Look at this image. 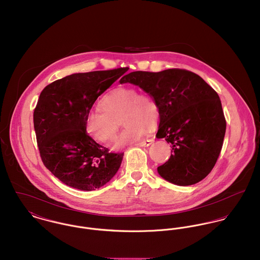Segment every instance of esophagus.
<instances>
[{"label": "esophagus", "instance_id": "esophagus-1", "mask_svg": "<svg viewBox=\"0 0 260 260\" xmlns=\"http://www.w3.org/2000/svg\"><path fill=\"white\" fill-rule=\"evenodd\" d=\"M152 140H146V141H142V142H138L136 143V145H139V146H148L149 144H152Z\"/></svg>", "mask_w": 260, "mask_h": 260}]
</instances>
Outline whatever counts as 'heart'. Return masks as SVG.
Returning a JSON list of instances; mask_svg holds the SVG:
<instances>
[{
    "label": "heart",
    "mask_w": 260,
    "mask_h": 260,
    "mask_svg": "<svg viewBox=\"0 0 260 260\" xmlns=\"http://www.w3.org/2000/svg\"><path fill=\"white\" fill-rule=\"evenodd\" d=\"M100 110L87 113L85 127L87 134L102 144L115 141L122 118L124 129L115 147L120 148L144 137L147 126L156 123L159 112L155 101L135 87H118L106 93L100 101Z\"/></svg>",
    "instance_id": "obj_1"
}]
</instances>
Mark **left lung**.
<instances>
[{
    "mask_svg": "<svg viewBox=\"0 0 260 260\" xmlns=\"http://www.w3.org/2000/svg\"><path fill=\"white\" fill-rule=\"evenodd\" d=\"M124 83L144 89L158 107L156 138L173 149L157 168L159 175L183 186L202 180L217 161L226 129L217 92L199 75L182 69L133 72L121 78Z\"/></svg>",
    "mask_w": 260,
    "mask_h": 260,
    "instance_id": "obj_1",
    "label": "left lung"
}]
</instances>
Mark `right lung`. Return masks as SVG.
<instances>
[{
  "label": "right lung",
  "instance_id": "1",
  "mask_svg": "<svg viewBox=\"0 0 260 260\" xmlns=\"http://www.w3.org/2000/svg\"><path fill=\"white\" fill-rule=\"evenodd\" d=\"M126 68L74 74L45 87L34 110V127L45 167L64 184L94 190L118 171L123 152H110L87 134L85 119L95 100Z\"/></svg>",
  "mask_w": 260,
  "mask_h": 260
}]
</instances>
